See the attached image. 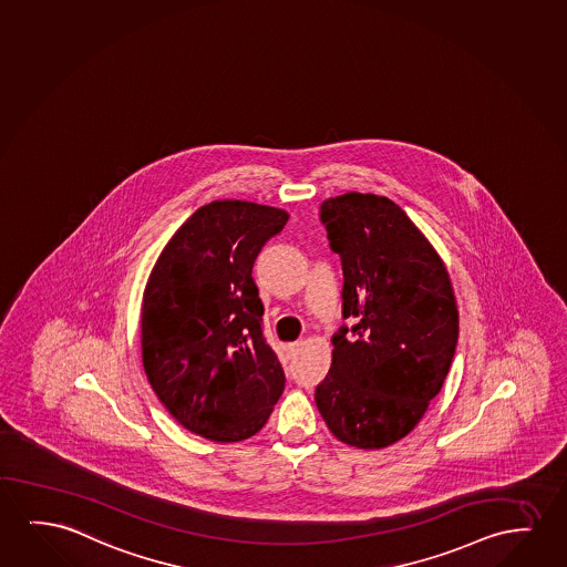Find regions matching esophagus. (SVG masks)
<instances>
[{
  "label": "esophagus",
  "mask_w": 567,
  "mask_h": 567,
  "mask_svg": "<svg viewBox=\"0 0 567 567\" xmlns=\"http://www.w3.org/2000/svg\"><path fill=\"white\" fill-rule=\"evenodd\" d=\"M302 341H295V343H288L287 353L290 359H295L296 354L300 353V349H302Z\"/></svg>",
  "instance_id": "34e87169"
}]
</instances>
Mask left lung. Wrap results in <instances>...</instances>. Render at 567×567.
Returning a JSON list of instances; mask_svg holds the SVG:
<instances>
[{"mask_svg":"<svg viewBox=\"0 0 567 567\" xmlns=\"http://www.w3.org/2000/svg\"><path fill=\"white\" fill-rule=\"evenodd\" d=\"M343 267V318L316 388L329 431L357 449H384L413 431L449 374L458 343L451 277L435 247L394 200L347 193L321 203Z\"/></svg>","mask_w":567,"mask_h":567,"instance_id":"8db88e82","label":"left lung"}]
</instances>
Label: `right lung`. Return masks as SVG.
<instances>
[{
  "label": "right lung",
  "mask_w": 567,
  "mask_h": 567,
  "mask_svg": "<svg viewBox=\"0 0 567 567\" xmlns=\"http://www.w3.org/2000/svg\"><path fill=\"white\" fill-rule=\"evenodd\" d=\"M288 214L247 200L200 206L167 241L142 298V362L165 410L195 435L238 443L285 390L251 271Z\"/></svg>",
  "instance_id": "obj_1"
}]
</instances>
